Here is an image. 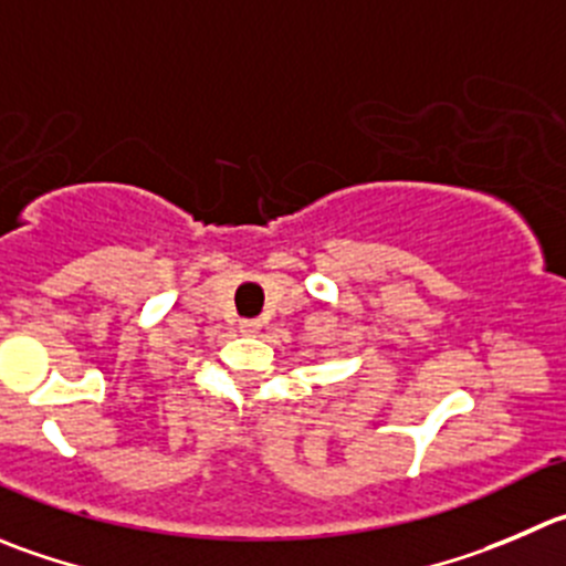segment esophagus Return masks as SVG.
I'll use <instances>...</instances> for the list:
<instances>
[{
    "label": "esophagus",
    "instance_id": "obj_1",
    "mask_svg": "<svg viewBox=\"0 0 566 566\" xmlns=\"http://www.w3.org/2000/svg\"><path fill=\"white\" fill-rule=\"evenodd\" d=\"M239 327H241V333H258V331H261V322L244 319Z\"/></svg>",
    "mask_w": 566,
    "mask_h": 566
}]
</instances>
